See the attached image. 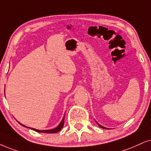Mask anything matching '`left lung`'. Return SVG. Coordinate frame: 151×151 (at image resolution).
Segmentation results:
<instances>
[{
	"instance_id": "8db88e82",
	"label": "left lung",
	"mask_w": 151,
	"mask_h": 151,
	"mask_svg": "<svg viewBox=\"0 0 151 151\" xmlns=\"http://www.w3.org/2000/svg\"><path fill=\"white\" fill-rule=\"evenodd\" d=\"M98 124L99 127H102V128H104V129H108V128H106V127H103V126H102V125H100V124H99V123H98Z\"/></svg>"
}]
</instances>
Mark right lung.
Returning <instances> with one entry per match:
<instances>
[{"instance_id": "obj_1", "label": "right lung", "mask_w": 151, "mask_h": 151, "mask_svg": "<svg viewBox=\"0 0 151 151\" xmlns=\"http://www.w3.org/2000/svg\"><path fill=\"white\" fill-rule=\"evenodd\" d=\"M64 120H65V116H64L63 118V119H62L61 122H60V124H59V125H58V126H57V127H56V128L52 129H46V130H40V129H36L32 128V127H26V125H23V124L20 123H19V124H20L21 125H22L23 127H28V128L32 129H33V130L37 132H44V133H56V132H58L60 131V129H61L63 128V125H64Z\"/></svg>"}]
</instances>
